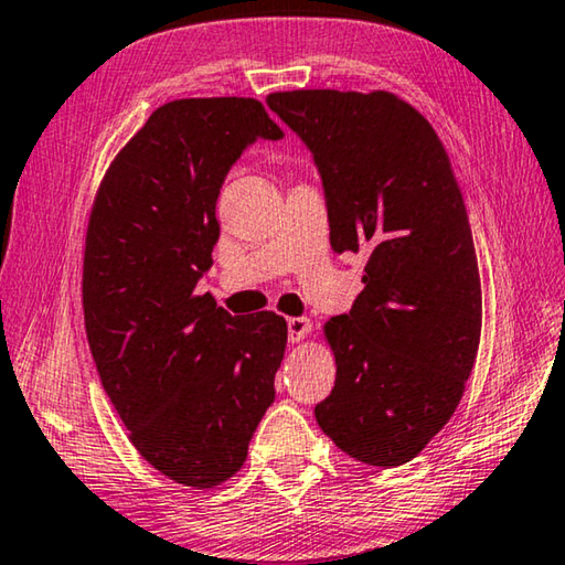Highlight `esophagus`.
Listing matches in <instances>:
<instances>
[{
  "mask_svg": "<svg viewBox=\"0 0 565 565\" xmlns=\"http://www.w3.org/2000/svg\"><path fill=\"white\" fill-rule=\"evenodd\" d=\"M286 327H289V341L296 343L311 331V321L306 317H291V319H286Z\"/></svg>",
  "mask_w": 565,
  "mask_h": 565,
  "instance_id": "esophagus-1",
  "label": "esophagus"
}]
</instances>
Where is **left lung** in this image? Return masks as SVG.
<instances>
[{"mask_svg": "<svg viewBox=\"0 0 565 565\" xmlns=\"http://www.w3.org/2000/svg\"><path fill=\"white\" fill-rule=\"evenodd\" d=\"M319 169L331 248L366 256L363 291L323 327L337 384L313 414L361 463L416 458L463 396L481 341L471 224L441 139L388 92H274Z\"/></svg>", "mask_w": 565, "mask_h": 565, "instance_id": "1", "label": "left lung"}]
</instances>
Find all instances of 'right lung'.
I'll return each instance as SVG.
<instances>
[{
  "label": "right lung",
  "instance_id": "right-lung-1",
  "mask_svg": "<svg viewBox=\"0 0 565 565\" xmlns=\"http://www.w3.org/2000/svg\"><path fill=\"white\" fill-rule=\"evenodd\" d=\"M246 97L159 107L111 161L84 248V327L129 441L171 481L214 489L246 461L274 404L286 321L232 317L196 284L212 269L216 199L256 139H281Z\"/></svg>",
  "mask_w": 565,
  "mask_h": 565
}]
</instances>
